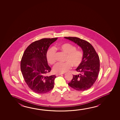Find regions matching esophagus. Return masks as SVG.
Wrapping results in <instances>:
<instances>
[{"mask_svg":"<svg viewBox=\"0 0 120 120\" xmlns=\"http://www.w3.org/2000/svg\"><path fill=\"white\" fill-rule=\"evenodd\" d=\"M62 74H56V76H58L61 75H62Z\"/></svg>","mask_w":120,"mask_h":120,"instance_id":"esophagus-1","label":"esophagus"}]
</instances>
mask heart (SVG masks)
Returning a JSON list of instances; mask_svg holds the SVG:
<instances>
[{"label":"heart","instance_id":"heart-1","mask_svg":"<svg viewBox=\"0 0 120 120\" xmlns=\"http://www.w3.org/2000/svg\"><path fill=\"white\" fill-rule=\"evenodd\" d=\"M60 51L67 54L64 63H58L53 67V71L56 73L62 74L69 71L72 66L79 67L83 59V54L81 51L76 49L73 45L69 43L61 44L58 47ZM56 50L54 48L49 49L46 53L47 59L51 64L56 62Z\"/></svg>","mask_w":120,"mask_h":120}]
</instances>
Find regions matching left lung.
<instances>
[{
    "mask_svg": "<svg viewBox=\"0 0 120 120\" xmlns=\"http://www.w3.org/2000/svg\"><path fill=\"white\" fill-rule=\"evenodd\" d=\"M64 38L77 44L83 51L82 63L76 69L80 73L73 75L68 85L76 90H87L92 86L98 77L100 68L99 56L92 45L86 40L76 37Z\"/></svg>",
    "mask_w": 120,
    "mask_h": 120,
    "instance_id": "1",
    "label": "left lung"
}]
</instances>
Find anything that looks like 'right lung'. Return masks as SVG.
Segmentation results:
<instances>
[{"label": "right lung", "mask_w": 120, "mask_h": 120, "mask_svg": "<svg viewBox=\"0 0 120 120\" xmlns=\"http://www.w3.org/2000/svg\"><path fill=\"white\" fill-rule=\"evenodd\" d=\"M58 38H43L32 42L23 53L21 69L28 87L38 94L49 92L54 87L55 75L45 76L51 70L48 64L46 53L51 44Z\"/></svg>", "instance_id": "1"}]
</instances>
